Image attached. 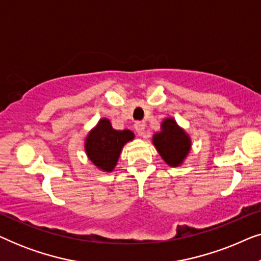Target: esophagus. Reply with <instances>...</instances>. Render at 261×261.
Listing matches in <instances>:
<instances>
[{
  "label": "esophagus",
  "instance_id": "obj_1",
  "mask_svg": "<svg viewBox=\"0 0 261 261\" xmlns=\"http://www.w3.org/2000/svg\"><path fill=\"white\" fill-rule=\"evenodd\" d=\"M134 128H135V130H137L138 135H140V137H142V135L145 134V123L144 122H137L134 124Z\"/></svg>",
  "mask_w": 261,
  "mask_h": 261
}]
</instances>
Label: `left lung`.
<instances>
[{
    "label": "left lung",
    "instance_id": "1",
    "mask_svg": "<svg viewBox=\"0 0 261 261\" xmlns=\"http://www.w3.org/2000/svg\"><path fill=\"white\" fill-rule=\"evenodd\" d=\"M153 145L167 165L179 166L191 148V139L176 121L167 117L162 122L160 132L153 135Z\"/></svg>",
    "mask_w": 261,
    "mask_h": 261
}]
</instances>
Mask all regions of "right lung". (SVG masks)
Returning <instances> with one entry per match:
<instances>
[{
	"instance_id": "add662e5",
	"label": "right lung",
	"mask_w": 261,
	"mask_h": 261,
	"mask_svg": "<svg viewBox=\"0 0 261 261\" xmlns=\"http://www.w3.org/2000/svg\"><path fill=\"white\" fill-rule=\"evenodd\" d=\"M133 139V132L114 129L110 121L105 117L89 132L85 139V152L97 169L112 172L116 166L122 147Z\"/></svg>"
}]
</instances>
